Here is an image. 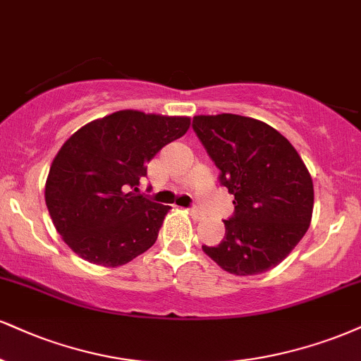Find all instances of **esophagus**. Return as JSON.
<instances>
[{
    "instance_id": "esophagus-1",
    "label": "esophagus",
    "mask_w": 361,
    "mask_h": 361,
    "mask_svg": "<svg viewBox=\"0 0 361 361\" xmlns=\"http://www.w3.org/2000/svg\"><path fill=\"white\" fill-rule=\"evenodd\" d=\"M190 215H192L195 220H200V219H203V212L200 210L198 207H192V208H190Z\"/></svg>"
}]
</instances>
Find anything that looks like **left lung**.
<instances>
[{"mask_svg": "<svg viewBox=\"0 0 361 361\" xmlns=\"http://www.w3.org/2000/svg\"><path fill=\"white\" fill-rule=\"evenodd\" d=\"M193 131L233 195V215L219 245L202 249L235 276L276 267L310 228L314 190L293 145L274 128L237 114L195 116Z\"/></svg>", "mask_w": 361, "mask_h": 361, "instance_id": "1", "label": "left lung"}]
</instances>
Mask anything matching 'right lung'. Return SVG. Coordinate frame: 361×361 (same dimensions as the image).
Masks as SVG:
<instances>
[{"mask_svg": "<svg viewBox=\"0 0 361 361\" xmlns=\"http://www.w3.org/2000/svg\"><path fill=\"white\" fill-rule=\"evenodd\" d=\"M188 128L190 117L117 111L72 134L45 185L47 208L65 244L106 267L149 249L171 207L134 192L146 163Z\"/></svg>", "mask_w": 361, "mask_h": 361, "instance_id": "1", "label": "right lung"}]
</instances>
